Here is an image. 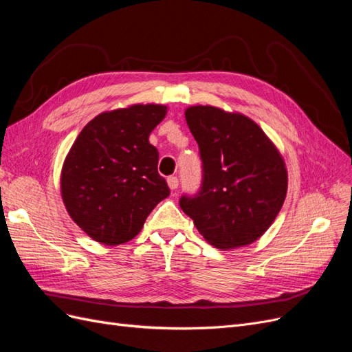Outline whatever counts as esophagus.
Instances as JSON below:
<instances>
[{"instance_id": "esophagus-1", "label": "esophagus", "mask_w": 352, "mask_h": 352, "mask_svg": "<svg viewBox=\"0 0 352 352\" xmlns=\"http://www.w3.org/2000/svg\"><path fill=\"white\" fill-rule=\"evenodd\" d=\"M167 185H168V188H170V189L175 190V189L177 188V185H179V180H177V177H176V176H170V177H167Z\"/></svg>"}]
</instances>
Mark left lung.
Listing matches in <instances>:
<instances>
[{
    "label": "left lung",
    "mask_w": 352,
    "mask_h": 352,
    "mask_svg": "<svg viewBox=\"0 0 352 352\" xmlns=\"http://www.w3.org/2000/svg\"><path fill=\"white\" fill-rule=\"evenodd\" d=\"M199 146L202 184L179 204L204 239L220 250L257 241L278 217L287 190V172L276 145L241 113L212 105L185 110Z\"/></svg>",
    "instance_id": "obj_1"
}]
</instances>
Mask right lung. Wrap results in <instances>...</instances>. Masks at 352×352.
Masks as SVG:
<instances>
[{
    "instance_id": "right-lung-1",
    "label": "right lung",
    "mask_w": 352,
    "mask_h": 352,
    "mask_svg": "<svg viewBox=\"0 0 352 352\" xmlns=\"http://www.w3.org/2000/svg\"><path fill=\"white\" fill-rule=\"evenodd\" d=\"M166 114L162 104L104 111L73 142L61 168V198L72 220L94 241L119 245L133 239L168 197L157 172L158 151L148 141Z\"/></svg>"
}]
</instances>
